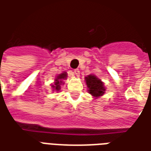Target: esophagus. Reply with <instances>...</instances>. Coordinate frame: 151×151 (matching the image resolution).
Listing matches in <instances>:
<instances>
[{"label": "esophagus", "mask_w": 151, "mask_h": 151, "mask_svg": "<svg viewBox=\"0 0 151 151\" xmlns=\"http://www.w3.org/2000/svg\"><path fill=\"white\" fill-rule=\"evenodd\" d=\"M73 74L76 76V77H78L80 75V71H79V69H75V70H73Z\"/></svg>", "instance_id": "1"}]
</instances>
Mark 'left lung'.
<instances>
[{
  "label": "left lung",
  "instance_id": "1",
  "mask_svg": "<svg viewBox=\"0 0 151 151\" xmlns=\"http://www.w3.org/2000/svg\"><path fill=\"white\" fill-rule=\"evenodd\" d=\"M85 82L87 86V91L94 99H98L104 95L106 87L104 83L98 78L95 74H90L85 77Z\"/></svg>",
  "mask_w": 151,
  "mask_h": 151
}]
</instances>
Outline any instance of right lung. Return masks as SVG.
Here are the masks:
<instances>
[{
    "label": "right lung",
    "mask_w": 151,
    "mask_h": 151,
    "mask_svg": "<svg viewBox=\"0 0 151 151\" xmlns=\"http://www.w3.org/2000/svg\"><path fill=\"white\" fill-rule=\"evenodd\" d=\"M67 78V73L65 71H63L59 74H57L56 77V78L54 80V82L51 84V86L52 88L53 91H59L60 90V86L61 85H64L65 82L64 80H66Z\"/></svg>",
    "instance_id": "add662e5"
}]
</instances>
